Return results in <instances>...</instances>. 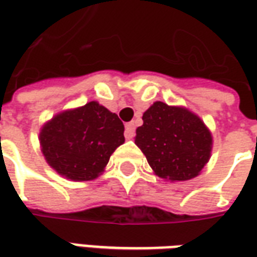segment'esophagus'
Segmentation results:
<instances>
[{"mask_svg": "<svg viewBox=\"0 0 257 257\" xmlns=\"http://www.w3.org/2000/svg\"><path fill=\"white\" fill-rule=\"evenodd\" d=\"M135 129H136V123L128 122L125 125V138L126 139H132L135 136Z\"/></svg>", "mask_w": 257, "mask_h": 257, "instance_id": "obj_1", "label": "esophagus"}]
</instances>
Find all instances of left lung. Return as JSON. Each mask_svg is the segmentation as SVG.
Segmentation results:
<instances>
[{
    "mask_svg": "<svg viewBox=\"0 0 257 257\" xmlns=\"http://www.w3.org/2000/svg\"><path fill=\"white\" fill-rule=\"evenodd\" d=\"M135 143L162 179L183 182L198 176L212 150V136L195 114L156 101L143 114Z\"/></svg>",
    "mask_w": 257,
    "mask_h": 257,
    "instance_id": "obj_1",
    "label": "left lung"
}]
</instances>
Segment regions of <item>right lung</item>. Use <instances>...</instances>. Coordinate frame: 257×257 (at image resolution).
<instances>
[{
    "instance_id": "1",
    "label": "right lung",
    "mask_w": 257,
    "mask_h": 257,
    "mask_svg": "<svg viewBox=\"0 0 257 257\" xmlns=\"http://www.w3.org/2000/svg\"><path fill=\"white\" fill-rule=\"evenodd\" d=\"M123 142L122 121L96 101L58 114L40 134L48 164L77 182L97 178Z\"/></svg>"
}]
</instances>
